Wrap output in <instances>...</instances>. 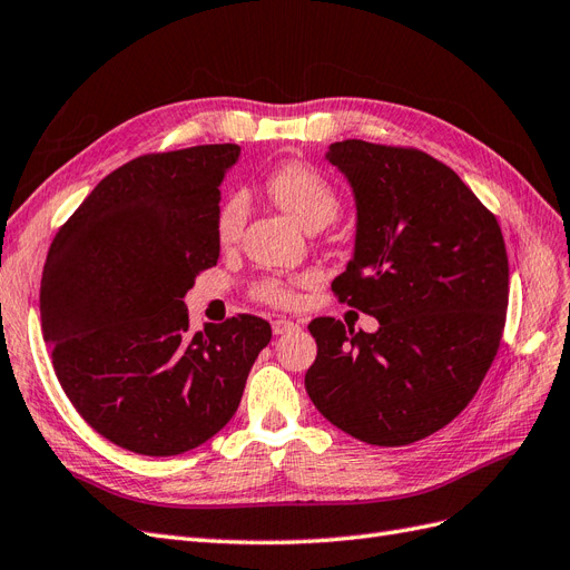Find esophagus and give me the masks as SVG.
<instances>
[{"label":"esophagus","instance_id":"esophagus-1","mask_svg":"<svg viewBox=\"0 0 570 570\" xmlns=\"http://www.w3.org/2000/svg\"><path fill=\"white\" fill-rule=\"evenodd\" d=\"M296 328H298V322H291V320H286V317H277V320L272 322V332L277 334V336L296 332Z\"/></svg>","mask_w":570,"mask_h":570}]
</instances>
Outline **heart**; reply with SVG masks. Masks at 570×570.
I'll use <instances>...</instances> for the list:
<instances>
[{
    "mask_svg": "<svg viewBox=\"0 0 570 570\" xmlns=\"http://www.w3.org/2000/svg\"><path fill=\"white\" fill-rule=\"evenodd\" d=\"M265 189L305 229L326 227L328 223H334L341 210V198L332 181H328L317 168H312V165L301 160H288L277 165V168L267 175ZM248 213L250 206L246 191H229L223 198V204L217 206L215 215L217 242L223 246L238 242V236L244 234V227L248 223ZM253 296L277 307H286L296 301L293 286L282 279H261L253 286Z\"/></svg>",
    "mask_w": 570,
    "mask_h": 570,
    "instance_id": "obj_1",
    "label": "heart"
}]
</instances>
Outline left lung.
Wrapping results in <instances>:
<instances>
[{"mask_svg":"<svg viewBox=\"0 0 570 570\" xmlns=\"http://www.w3.org/2000/svg\"><path fill=\"white\" fill-rule=\"evenodd\" d=\"M357 204L355 255L332 284L374 334L309 322L305 391L334 426L397 448L462 414L500 351L509 261L494 217L445 163L362 139L328 146Z\"/></svg>","mask_w":570,"mask_h":570,"instance_id":"left-lung-1","label":"left lung"}]
</instances>
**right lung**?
I'll use <instances>...</instances> for the list:
<instances>
[{
	"label": "right lung",
	"mask_w": 570,
	"mask_h": 570,
	"mask_svg": "<svg viewBox=\"0 0 570 570\" xmlns=\"http://www.w3.org/2000/svg\"><path fill=\"white\" fill-rule=\"evenodd\" d=\"M236 144L146 154L106 175L53 236L42 334L72 407L111 443L173 456L234 416L269 322L189 328L187 291L217 265L219 181Z\"/></svg>",
	"instance_id": "right-lung-1"
}]
</instances>
